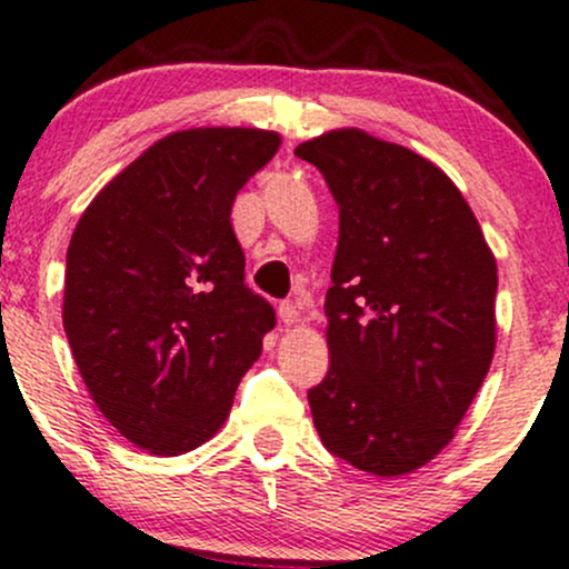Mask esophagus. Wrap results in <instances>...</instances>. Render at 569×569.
<instances>
[{"label": "esophagus", "mask_w": 569, "mask_h": 569, "mask_svg": "<svg viewBox=\"0 0 569 569\" xmlns=\"http://www.w3.org/2000/svg\"><path fill=\"white\" fill-rule=\"evenodd\" d=\"M278 316H280V321H283L286 326H293L299 321V310H297V305H291V302H280V307H278Z\"/></svg>", "instance_id": "obj_1"}]
</instances>
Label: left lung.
<instances>
[{
    "label": "left lung",
    "instance_id": "8db88e82",
    "mask_svg": "<svg viewBox=\"0 0 569 569\" xmlns=\"http://www.w3.org/2000/svg\"><path fill=\"white\" fill-rule=\"evenodd\" d=\"M339 206L331 367L310 388L323 447L403 476L452 441L495 352L498 264L441 168L356 128L299 143Z\"/></svg>",
    "mask_w": 569,
    "mask_h": 569
}]
</instances>
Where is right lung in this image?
Segmentation results:
<instances>
[{
    "mask_svg": "<svg viewBox=\"0 0 569 569\" xmlns=\"http://www.w3.org/2000/svg\"><path fill=\"white\" fill-rule=\"evenodd\" d=\"M278 147L272 130H179L77 221L63 329L96 407L147 452L176 457L211 439L276 326L246 286L230 213Z\"/></svg>",
    "mask_w": 569,
    "mask_h": 569,
    "instance_id": "right-lung-1",
    "label": "right lung"
}]
</instances>
